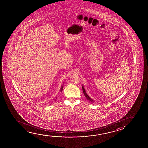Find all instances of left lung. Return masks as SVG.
<instances>
[{
    "label": "left lung",
    "instance_id": "left-lung-1",
    "mask_svg": "<svg viewBox=\"0 0 148 148\" xmlns=\"http://www.w3.org/2000/svg\"><path fill=\"white\" fill-rule=\"evenodd\" d=\"M82 90H83V92H84V96H85V97H86V98L89 101H91V102H94V101L92 100V99L90 98V97L88 96V95L86 94V90H85V89H84V86H82Z\"/></svg>",
    "mask_w": 148,
    "mask_h": 148
}]
</instances>
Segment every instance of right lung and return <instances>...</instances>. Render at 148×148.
<instances>
[{
    "label": "right lung",
    "instance_id": "obj_1",
    "mask_svg": "<svg viewBox=\"0 0 148 148\" xmlns=\"http://www.w3.org/2000/svg\"><path fill=\"white\" fill-rule=\"evenodd\" d=\"M62 88H63V86H62V88H61V89H60V90H61V91H62Z\"/></svg>",
    "mask_w": 148,
    "mask_h": 148
}]
</instances>
